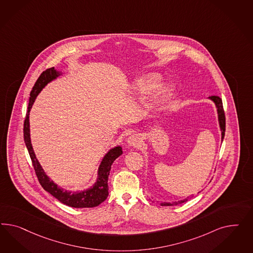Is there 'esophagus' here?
Segmentation results:
<instances>
[{"label": "esophagus", "instance_id": "1", "mask_svg": "<svg viewBox=\"0 0 253 253\" xmlns=\"http://www.w3.org/2000/svg\"><path fill=\"white\" fill-rule=\"evenodd\" d=\"M141 144V137L138 134H132L127 139V145L130 147H136Z\"/></svg>", "mask_w": 253, "mask_h": 253}]
</instances>
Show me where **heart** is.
I'll list each match as a JSON object with an SVG mask.
<instances>
[{
  "instance_id": "obj_1",
  "label": "heart",
  "mask_w": 253,
  "mask_h": 253,
  "mask_svg": "<svg viewBox=\"0 0 253 253\" xmlns=\"http://www.w3.org/2000/svg\"><path fill=\"white\" fill-rule=\"evenodd\" d=\"M161 78L159 73H147L133 80L128 88V97H141L152 92L144 105V112L150 114L162 107L172 95L174 87L169 84L159 85Z\"/></svg>"
}]
</instances>
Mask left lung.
Listing matches in <instances>:
<instances>
[{
	"label": "left lung",
	"instance_id": "1",
	"mask_svg": "<svg viewBox=\"0 0 253 253\" xmlns=\"http://www.w3.org/2000/svg\"><path fill=\"white\" fill-rule=\"evenodd\" d=\"M208 99L211 100L213 102V104L216 107L217 110V115H218V123H219V127L221 130V135H222V141L224 137V131H225V117H224V111L222 108V99L219 96L212 95L208 97ZM188 198L185 199H182L179 201H173V202H158V204H160L161 206H176L179 204H182L184 202H186L188 200Z\"/></svg>",
	"mask_w": 253,
	"mask_h": 253
}]
</instances>
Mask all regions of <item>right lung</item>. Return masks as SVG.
Instances as JSON below:
<instances>
[{"label": "right lung", "mask_w": 253, "mask_h": 253, "mask_svg": "<svg viewBox=\"0 0 253 253\" xmlns=\"http://www.w3.org/2000/svg\"><path fill=\"white\" fill-rule=\"evenodd\" d=\"M61 75V73L56 71L54 68H51L42 72V75L39 77L36 84L31 92L28 112L24 123V141L31 156V161L35 169L36 175L38 177L39 182L45 191L50 193L54 198L69 207H96L103 201H105L108 196L107 180H108L109 171L116 159H118L123 154L122 146H116L110 148L103 157L97 169L96 180L92 185L89 186L88 188H85L84 190H82V191L80 190L70 191L67 189L65 190L64 188H62L61 186L55 184L54 181L51 180V178L46 174L44 169L39 162L31 144V125H30V112H31V107L33 106L39 93L42 91V89L45 87L46 85L52 83L53 81L56 80Z\"/></svg>", "instance_id": "1"}]
</instances>
